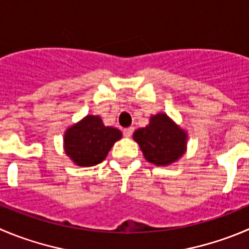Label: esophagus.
Returning <instances> with one entry per match:
<instances>
[{"label": "esophagus", "instance_id": "34e87169", "mask_svg": "<svg viewBox=\"0 0 249 249\" xmlns=\"http://www.w3.org/2000/svg\"><path fill=\"white\" fill-rule=\"evenodd\" d=\"M133 132H134L133 127H128V128H124V129H123V136L126 137V138H129V137H132Z\"/></svg>", "mask_w": 249, "mask_h": 249}]
</instances>
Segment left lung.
<instances>
[{
	"instance_id": "1",
	"label": "left lung",
	"mask_w": 249,
	"mask_h": 249,
	"mask_svg": "<svg viewBox=\"0 0 249 249\" xmlns=\"http://www.w3.org/2000/svg\"><path fill=\"white\" fill-rule=\"evenodd\" d=\"M133 139L149 162L164 166L176 161L184 153L187 134L165 113H159L150 118L149 126L134 132Z\"/></svg>"
}]
</instances>
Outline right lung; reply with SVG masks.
<instances>
[{"label":"right lung","mask_w":249,"mask_h":249,"mask_svg":"<svg viewBox=\"0 0 249 249\" xmlns=\"http://www.w3.org/2000/svg\"><path fill=\"white\" fill-rule=\"evenodd\" d=\"M121 137V131L104 126L99 116H87L66 132V154L79 166H94L103 161Z\"/></svg>","instance_id":"1"}]
</instances>
